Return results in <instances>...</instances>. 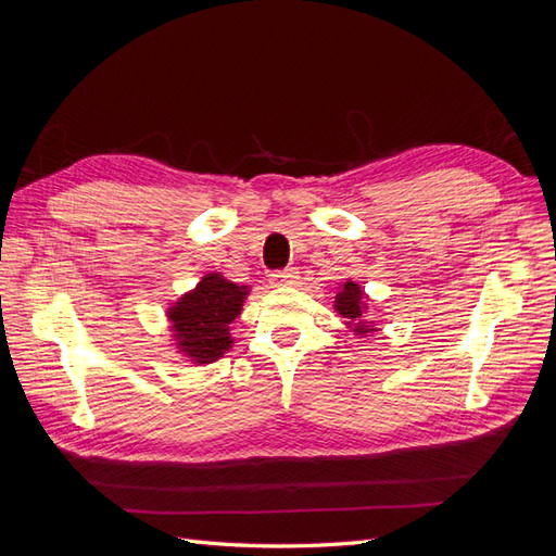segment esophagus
I'll list each match as a JSON object with an SVG mask.
<instances>
[{"label": "esophagus", "mask_w": 556, "mask_h": 556, "mask_svg": "<svg viewBox=\"0 0 556 556\" xmlns=\"http://www.w3.org/2000/svg\"><path fill=\"white\" fill-rule=\"evenodd\" d=\"M274 285H294L296 282V268H278L271 274Z\"/></svg>", "instance_id": "esophagus-1"}]
</instances>
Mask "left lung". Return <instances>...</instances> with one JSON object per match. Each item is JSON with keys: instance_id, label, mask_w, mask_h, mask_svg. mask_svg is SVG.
Segmentation results:
<instances>
[{"instance_id": "obj_1", "label": "left lung", "mask_w": 556, "mask_h": 556, "mask_svg": "<svg viewBox=\"0 0 556 556\" xmlns=\"http://www.w3.org/2000/svg\"><path fill=\"white\" fill-rule=\"evenodd\" d=\"M336 311H339L348 319V325H355V331L364 329L359 285H355V282L343 285V290L336 294Z\"/></svg>"}]
</instances>
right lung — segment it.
Masks as SVG:
<instances>
[{
    "label": "right lung",
    "instance_id": "right-lung-1",
    "mask_svg": "<svg viewBox=\"0 0 556 556\" xmlns=\"http://www.w3.org/2000/svg\"><path fill=\"white\" fill-rule=\"evenodd\" d=\"M245 294L239 285L217 274L206 276L194 292L185 294L169 313L185 355L208 364L227 352L231 343L229 325L239 317Z\"/></svg>",
    "mask_w": 556,
    "mask_h": 556
}]
</instances>
